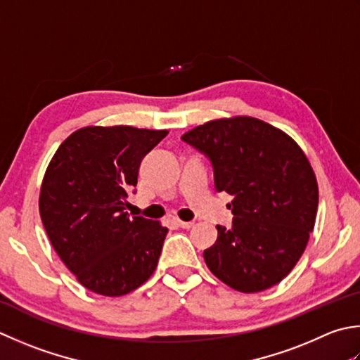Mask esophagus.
<instances>
[{
	"mask_svg": "<svg viewBox=\"0 0 360 360\" xmlns=\"http://www.w3.org/2000/svg\"><path fill=\"white\" fill-rule=\"evenodd\" d=\"M176 224H178L179 228H182V229H190L193 226V223L192 221H182V220H179V218H176Z\"/></svg>",
	"mask_w": 360,
	"mask_h": 360,
	"instance_id": "34e87169",
	"label": "esophagus"
}]
</instances>
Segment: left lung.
Instances as JSON below:
<instances>
[{"label":"left lung","mask_w":360,"mask_h":360,"mask_svg":"<svg viewBox=\"0 0 360 360\" xmlns=\"http://www.w3.org/2000/svg\"><path fill=\"white\" fill-rule=\"evenodd\" d=\"M212 162L218 192L234 196L231 228L217 226L204 260L242 293L281 283L304 252L319 207L311 162L279 128L246 115L218 118L181 137Z\"/></svg>","instance_id":"8db88e82"}]
</instances>
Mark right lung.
<instances>
[{"label":"right lung","mask_w":360,"mask_h":360,"mask_svg":"<svg viewBox=\"0 0 360 360\" xmlns=\"http://www.w3.org/2000/svg\"><path fill=\"white\" fill-rule=\"evenodd\" d=\"M168 134L86 126L63 140L41 181L39 210L54 251L90 292L123 297L150 279L168 229L129 217L140 162Z\"/></svg>","instance_id":"obj_1"}]
</instances>
